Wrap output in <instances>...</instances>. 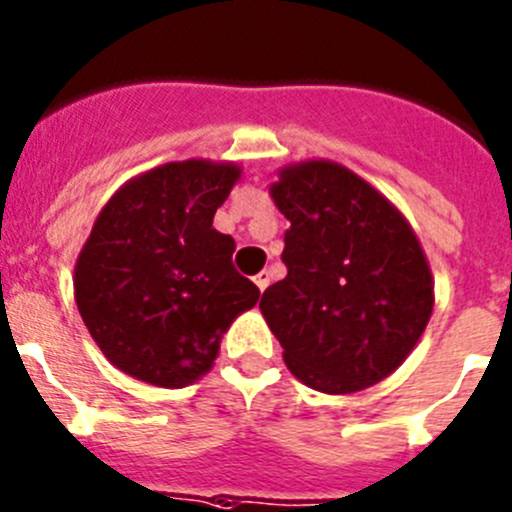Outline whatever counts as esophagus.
Listing matches in <instances>:
<instances>
[{
  "label": "esophagus",
  "mask_w": 512,
  "mask_h": 512,
  "mask_svg": "<svg viewBox=\"0 0 512 512\" xmlns=\"http://www.w3.org/2000/svg\"><path fill=\"white\" fill-rule=\"evenodd\" d=\"M253 281H256V287H259V292H264V289L269 287V284H271V276H269V271H261L259 276H253Z\"/></svg>",
  "instance_id": "obj_1"
}]
</instances>
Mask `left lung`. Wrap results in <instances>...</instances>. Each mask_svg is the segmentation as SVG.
<instances>
[{
  "label": "left lung",
  "instance_id": "obj_1",
  "mask_svg": "<svg viewBox=\"0 0 512 512\" xmlns=\"http://www.w3.org/2000/svg\"><path fill=\"white\" fill-rule=\"evenodd\" d=\"M289 220L287 276L261 314L304 386L355 393L409 358L434 309L414 228L363 177L330 159L289 164L269 187Z\"/></svg>",
  "mask_w": 512,
  "mask_h": 512
}]
</instances>
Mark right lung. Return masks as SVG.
<instances>
[{
  "label": "right lung",
  "mask_w": 512,
  "mask_h": 512,
  "mask_svg": "<svg viewBox=\"0 0 512 512\" xmlns=\"http://www.w3.org/2000/svg\"><path fill=\"white\" fill-rule=\"evenodd\" d=\"M241 177L233 162H167L126 182L75 261V304L103 355L162 388L213 368L220 337L259 302L233 269L236 241L213 215Z\"/></svg>",
  "instance_id": "1"
}]
</instances>
